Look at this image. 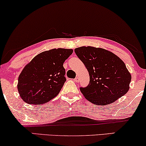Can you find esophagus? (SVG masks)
<instances>
[{"label":"esophagus","instance_id":"obj_1","mask_svg":"<svg viewBox=\"0 0 146 146\" xmlns=\"http://www.w3.org/2000/svg\"><path fill=\"white\" fill-rule=\"evenodd\" d=\"M74 82H79V78H78V77H76L75 78H74Z\"/></svg>","mask_w":146,"mask_h":146}]
</instances>
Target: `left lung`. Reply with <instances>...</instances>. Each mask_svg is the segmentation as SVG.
Masks as SVG:
<instances>
[{
    "label": "left lung",
    "instance_id": "8db88e82",
    "mask_svg": "<svg viewBox=\"0 0 146 146\" xmlns=\"http://www.w3.org/2000/svg\"><path fill=\"white\" fill-rule=\"evenodd\" d=\"M74 52L89 73V84L80 88L88 101L95 105H109L128 92L131 76L118 56L91 46L80 47Z\"/></svg>",
    "mask_w": 146,
    "mask_h": 146
}]
</instances>
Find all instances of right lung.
Masks as SVG:
<instances>
[{
	"instance_id": "right-lung-1",
	"label": "right lung",
	"mask_w": 146,
	"mask_h": 146,
	"mask_svg": "<svg viewBox=\"0 0 146 146\" xmlns=\"http://www.w3.org/2000/svg\"><path fill=\"white\" fill-rule=\"evenodd\" d=\"M72 52V49H52L34 57L19 76L17 89L22 99L41 105L56 97L66 80L63 64Z\"/></svg>"
}]
</instances>
